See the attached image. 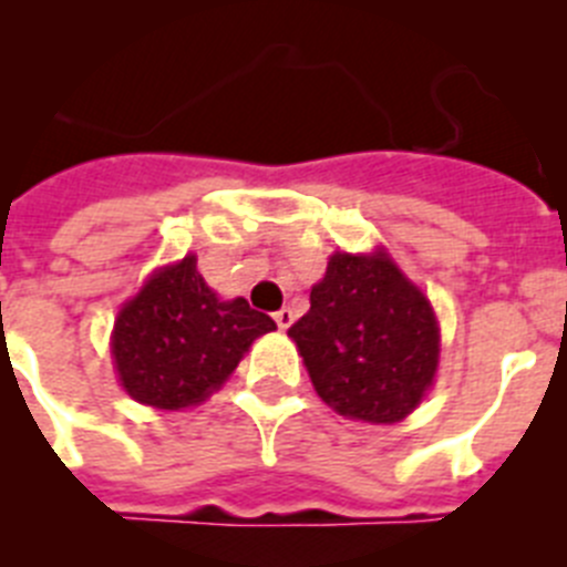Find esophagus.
Returning a JSON list of instances; mask_svg holds the SVG:
<instances>
[{
    "mask_svg": "<svg viewBox=\"0 0 567 567\" xmlns=\"http://www.w3.org/2000/svg\"><path fill=\"white\" fill-rule=\"evenodd\" d=\"M275 323H278L280 329H289L295 323V312L289 307H284L280 312H275Z\"/></svg>",
    "mask_w": 567,
    "mask_h": 567,
    "instance_id": "obj_1",
    "label": "esophagus"
}]
</instances>
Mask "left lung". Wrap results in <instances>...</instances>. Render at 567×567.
Masks as SVG:
<instances>
[{
  "mask_svg": "<svg viewBox=\"0 0 567 567\" xmlns=\"http://www.w3.org/2000/svg\"><path fill=\"white\" fill-rule=\"evenodd\" d=\"M289 338L320 400L363 423H400L437 374L432 303L385 249L334 252Z\"/></svg>",
  "mask_w": 567,
  "mask_h": 567,
  "instance_id": "left-lung-1",
  "label": "left lung"
}]
</instances>
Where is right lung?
Instances as JSON below:
<instances>
[{
  "label": "right lung",
  "instance_id": "add662e5",
  "mask_svg": "<svg viewBox=\"0 0 567 567\" xmlns=\"http://www.w3.org/2000/svg\"><path fill=\"white\" fill-rule=\"evenodd\" d=\"M275 329L244 298L221 300L198 275L195 255L150 275L113 327L124 392L153 409L198 405L235 372L255 338Z\"/></svg>",
  "mask_w": 567,
  "mask_h": 567
}]
</instances>
